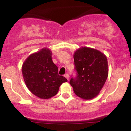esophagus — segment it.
I'll return each mask as SVG.
<instances>
[{
	"mask_svg": "<svg viewBox=\"0 0 131 131\" xmlns=\"http://www.w3.org/2000/svg\"><path fill=\"white\" fill-rule=\"evenodd\" d=\"M64 77L67 79L68 81H69V79H70V77H69V74H66L64 75Z\"/></svg>",
	"mask_w": 131,
	"mask_h": 131,
	"instance_id": "34e87169",
	"label": "esophagus"
}]
</instances>
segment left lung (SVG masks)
I'll return each instance as SVG.
<instances>
[{
	"mask_svg": "<svg viewBox=\"0 0 131 131\" xmlns=\"http://www.w3.org/2000/svg\"><path fill=\"white\" fill-rule=\"evenodd\" d=\"M77 76L70 81L74 94L84 100L98 95L108 75L106 55L97 49L81 47L73 55Z\"/></svg>",
	"mask_w": 131,
	"mask_h": 131,
	"instance_id": "1",
	"label": "left lung"
}]
</instances>
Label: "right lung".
<instances>
[{
    "label": "right lung",
    "mask_w": 131,
    "mask_h": 131,
    "mask_svg": "<svg viewBox=\"0 0 131 131\" xmlns=\"http://www.w3.org/2000/svg\"><path fill=\"white\" fill-rule=\"evenodd\" d=\"M52 52L43 48L31 54L22 65V74L31 92L42 99H48L57 94L60 86L67 79L58 75V69L53 63Z\"/></svg>",
    "instance_id": "obj_1"
}]
</instances>
